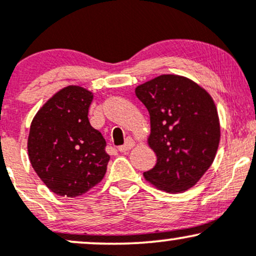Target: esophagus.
<instances>
[{
	"label": "esophagus",
	"mask_w": 256,
	"mask_h": 256,
	"mask_svg": "<svg viewBox=\"0 0 256 256\" xmlns=\"http://www.w3.org/2000/svg\"><path fill=\"white\" fill-rule=\"evenodd\" d=\"M134 146V140H132L131 137H128V138H126V140H125V144L120 146L119 148H118V150L122 152H128V150H130V149H131Z\"/></svg>",
	"instance_id": "1"
}]
</instances>
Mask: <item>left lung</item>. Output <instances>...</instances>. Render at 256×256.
<instances>
[{"instance_id": "1", "label": "left lung", "mask_w": 256, "mask_h": 256, "mask_svg": "<svg viewBox=\"0 0 256 256\" xmlns=\"http://www.w3.org/2000/svg\"><path fill=\"white\" fill-rule=\"evenodd\" d=\"M134 92L150 116L148 144L158 158L143 176L164 192L190 189L218 150L220 125L213 98L195 82L176 74L158 76Z\"/></svg>"}]
</instances>
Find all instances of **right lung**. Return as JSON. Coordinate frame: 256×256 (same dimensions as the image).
Listing matches in <instances>:
<instances>
[{
	"label": "right lung",
	"instance_id": "1",
	"mask_svg": "<svg viewBox=\"0 0 256 256\" xmlns=\"http://www.w3.org/2000/svg\"><path fill=\"white\" fill-rule=\"evenodd\" d=\"M94 95L78 85L58 91L37 112L28 140V158L52 192L76 198L102 180L110 155L88 113Z\"/></svg>",
	"mask_w": 256,
	"mask_h": 256
}]
</instances>
